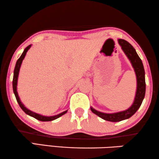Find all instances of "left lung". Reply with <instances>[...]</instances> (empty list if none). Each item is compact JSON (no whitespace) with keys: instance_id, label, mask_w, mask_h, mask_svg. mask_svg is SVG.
Here are the masks:
<instances>
[{"instance_id":"1","label":"left lung","mask_w":159,"mask_h":159,"mask_svg":"<svg viewBox=\"0 0 159 159\" xmlns=\"http://www.w3.org/2000/svg\"><path fill=\"white\" fill-rule=\"evenodd\" d=\"M118 43L121 47L122 50L130 60L133 68L134 69L135 76H136L137 87L134 101H133L132 105L127 110L118 112H114V113H105V112L96 110L93 107H90L93 113H95L105 120L110 122H119L130 118L141 107L143 100L144 99L145 93H146L145 70L141 59H140L133 46L130 43H128L127 41L119 39Z\"/></svg>"}]
</instances>
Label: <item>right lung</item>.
<instances>
[{
  "label": "right lung",
  "instance_id": "add662e5",
  "mask_svg": "<svg viewBox=\"0 0 159 159\" xmlns=\"http://www.w3.org/2000/svg\"><path fill=\"white\" fill-rule=\"evenodd\" d=\"M31 44L29 45L27 47L26 49H24V52L22 53L21 56L19 57V59H18L17 61H16V66H15V69H14V72H13V93H14V95L16 96V100L18 103V105H19V106L20 107V108L24 110V112L25 113L29 115V116L33 117V118H36L39 120L40 121H52V120H54L55 119H57L59 117H61V116H63L65 113H66V112H67V110H65V111H64L62 112H61V113H59L58 115H56V116H42V115H40V114H38V113H36V112H34L33 111H31V110H29L28 108H26V107L24 106V105L21 102V101H20V98H19V96H18V92H17V83H18V74H19V71H20V66H21V64H22V61L24 60L25 56H26V52H28V50L31 48Z\"/></svg>",
  "mask_w": 159,
  "mask_h": 159
}]
</instances>
